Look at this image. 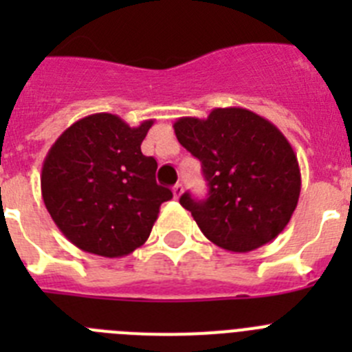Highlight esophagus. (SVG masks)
Listing matches in <instances>:
<instances>
[{
  "label": "esophagus",
  "instance_id": "esophagus-1",
  "mask_svg": "<svg viewBox=\"0 0 352 352\" xmlns=\"http://www.w3.org/2000/svg\"><path fill=\"white\" fill-rule=\"evenodd\" d=\"M173 194H174V199H179L183 194V185L182 183H176V185L173 186Z\"/></svg>",
  "mask_w": 352,
  "mask_h": 352
}]
</instances>
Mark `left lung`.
Returning <instances> with one entry per match:
<instances>
[{
  "label": "left lung",
  "mask_w": 352,
  "mask_h": 352,
  "mask_svg": "<svg viewBox=\"0 0 352 352\" xmlns=\"http://www.w3.org/2000/svg\"><path fill=\"white\" fill-rule=\"evenodd\" d=\"M174 133L203 164L208 199L186 192L179 204L210 241L245 254L284 231L298 206L301 173L291 142L272 121L243 107H217L204 120H176Z\"/></svg>",
  "instance_id": "8db88e82"
}]
</instances>
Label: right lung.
Segmentation results:
<instances>
[{
  "label": "right lung",
  "mask_w": 352,
  "mask_h": 352,
  "mask_svg": "<svg viewBox=\"0 0 352 352\" xmlns=\"http://www.w3.org/2000/svg\"><path fill=\"white\" fill-rule=\"evenodd\" d=\"M155 120L130 126L96 113L68 126L43 160V204L80 250L123 257L144 245L173 192L155 179L157 160L141 144Z\"/></svg>",
  "instance_id": "obj_1"
}]
</instances>
